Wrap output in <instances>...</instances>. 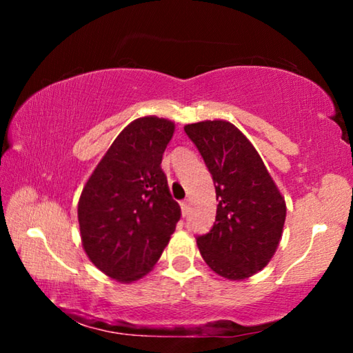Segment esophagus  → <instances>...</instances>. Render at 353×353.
Here are the masks:
<instances>
[{"label": "esophagus", "mask_w": 353, "mask_h": 353, "mask_svg": "<svg viewBox=\"0 0 353 353\" xmlns=\"http://www.w3.org/2000/svg\"><path fill=\"white\" fill-rule=\"evenodd\" d=\"M181 208H182V214L185 216V214L188 213V208H190L188 201H182V202H181Z\"/></svg>", "instance_id": "1"}]
</instances>
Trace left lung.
I'll return each mask as SVG.
<instances>
[{
    "label": "left lung",
    "instance_id": "1",
    "mask_svg": "<svg viewBox=\"0 0 353 353\" xmlns=\"http://www.w3.org/2000/svg\"><path fill=\"white\" fill-rule=\"evenodd\" d=\"M204 159L216 190V219L196 238L218 276L243 280L261 271L279 248L286 204L252 143L224 119L183 128Z\"/></svg>",
    "mask_w": 353,
    "mask_h": 353
}]
</instances>
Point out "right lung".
<instances>
[{"label":"right lung","instance_id":"right-lung-1","mask_svg":"<svg viewBox=\"0 0 353 353\" xmlns=\"http://www.w3.org/2000/svg\"><path fill=\"white\" fill-rule=\"evenodd\" d=\"M174 129L165 118L134 119L107 149L81 193L82 248L117 282L132 283L146 276L181 219V207L171 198L160 166Z\"/></svg>","mask_w":353,"mask_h":353}]
</instances>
